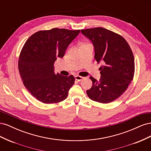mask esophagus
I'll use <instances>...</instances> for the list:
<instances>
[{"label":"esophagus","instance_id":"1","mask_svg":"<svg viewBox=\"0 0 151 151\" xmlns=\"http://www.w3.org/2000/svg\"><path fill=\"white\" fill-rule=\"evenodd\" d=\"M75 79H76V80H77V81H81L83 80V77H81V76H75Z\"/></svg>","mask_w":151,"mask_h":151}]
</instances>
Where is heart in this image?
<instances>
[{
  "mask_svg": "<svg viewBox=\"0 0 151 151\" xmlns=\"http://www.w3.org/2000/svg\"><path fill=\"white\" fill-rule=\"evenodd\" d=\"M87 45V44H83V45Z\"/></svg>",
  "mask_w": 151,
  "mask_h": 151,
  "instance_id": "obj_1",
  "label": "heart"
}]
</instances>
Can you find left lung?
Wrapping results in <instances>:
<instances>
[{
	"label": "left lung",
	"instance_id": "left-lung-1",
	"mask_svg": "<svg viewBox=\"0 0 151 151\" xmlns=\"http://www.w3.org/2000/svg\"><path fill=\"white\" fill-rule=\"evenodd\" d=\"M81 33L92 42L94 58L100 67L101 77L97 81L92 76L91 88L86 91L94 101L108 103L125 92L133 79L135 62L133 53L122 36L103 28L82 29Z\"/></svg>",
	"mask_w": 151,
	"mask_h": 151
}]
</instances>
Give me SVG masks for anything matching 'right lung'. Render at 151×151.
Here are the masks:
<instances>
[{
  "instance_id": "obj_1",
  "label": "right lung",
  "mask_w": 151,
  "mask_h": 151,
  "mask_svg": "<svg viewBox=\"0 0 151 151\" xmlns=\"http://www.w3.org/2000/svg\"><path fill=\"white\" fill-rule=\"evenodd\" d=\"M80 30L53 28L40 31L28 38L22 48L18 68L24 86L33 96L46 104L65 99L74 85L73 76L54 72L53 63L63 57L68 45Z\"/></svg>"
}]
</instances>
